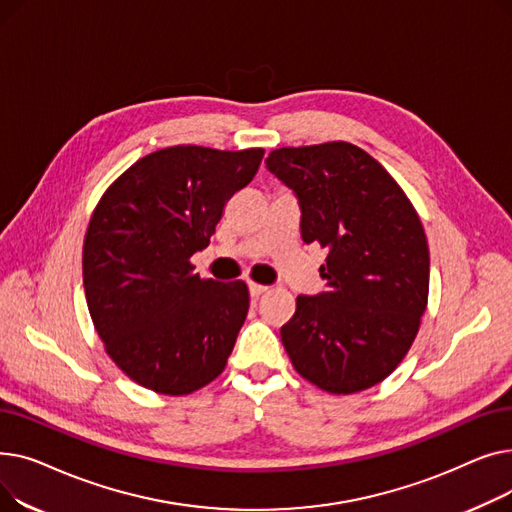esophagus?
Returning <instances> with one entry per match:
<instances>
[{
	"label": "esophagus",
	"mask_w": 512,
	"mask_h": 512,
	"mask_svg": "<svg viewBox=\"0 0 512 512\" xmlns=\"http://www.w3.org/2000/svg\"><path fill=\"white\" fill-rule=\"evenodd\" d=\"M267 290V286H263V284H257V282H249V292H251V297L253 299H257V297H261V294Z\"/></svg>",
	"instance_id": "esophagus-1"
}]
</instances>
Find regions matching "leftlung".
Wrapping results in <instances>:
<instances>
[{
    "instance_id": "8db88e82",
    "label": "left lung",
    "mask_w": 512,
    "mask_h": 512,
    "mask_svg": "<svg viewBox=\"0 0 512 512\" xmlns=\"http://www.w3.org/2000/svg\"><path fill=\"white\" fill-rule=\"evenodd\" d=\"M265 166L301 207V236L328 249L326 290L297 297L280 336L305 380L353 394L386 380L419 332L429 249L396 180L357 145L282 147Z\"/></svg>"
}]
</instances>
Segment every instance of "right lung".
Listing matches in <instances>:
<instances>
[{
	"mask_svg": "<svg viewBox=\"0 0 512 512\" xmlns=\"http://www.w3.org/2000/svg\"><path fill=\"white\" fill-rule=\"evenodd\" d=\"M261 159L263 149H159L97 203L83 247L85 297L107 355L130 380L180 396L224 371L249 288L201 280L191 257L209 245L226 203Z\"/></svg>",
	"mask_w": 512,
	"mask_h": 512,
	"instance_id": "right-lung-1",
	"label": "right lung"
}]
</instances>
